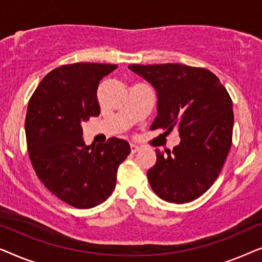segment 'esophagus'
Returning a JSON list of instances; mask_svg holds the SVG:
<instances>
[{
  "mask_svg": "<svg viewBox=\"0 0 262 262\" xmlns=\"http://www.w3.org/2000/svg\"><path fill=\"white\" fill-rule=\"evenodd\" d=\"M139 149H141V146H138L136 144H131V152L132 154H136L137 151H139Z\"/></svg>",
  "mask_w": 262,
  "mask_h": 262,
  "instance_id": "1",
  "label": "esophagus"
}]
</instances>
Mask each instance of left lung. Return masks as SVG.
Listing matches in <instances>:
<instances>
[{"mask_svg": "<svg viewBox=\"0 0 262 262\" xmlns=\"http://www.w3.org/2000/svg\"><path fill=\"white\" fill-rule=\"evenodd\" d=\"M157 92L151 130H179L181 141L167 155L156 150L148 170L152 191L169 203L199 198L220 175L232 142L234 112L227 89L210 70L185 64H131Z\"/></svg>", "mask_w": 262, "mask_h": 262, "instance_id": "left-lung-1", "label": "left lung"}]
</instances>
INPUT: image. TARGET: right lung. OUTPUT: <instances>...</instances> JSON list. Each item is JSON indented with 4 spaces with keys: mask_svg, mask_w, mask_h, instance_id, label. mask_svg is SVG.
Wrapping results in <instances>:
<instances>
[{
    "mask_svg": "<svg viewBox=\"0 0 262 262\" xmlns=\"http://www.w3.org/2000/svg\"><path fill=\"white\" fill-rule=\"evenodd\" d=\"M118 66L74 63L42 78L28 102L25 131L30 160L46 188L77 209H91L112 194L119 164L130 154L124 139L85 145L81 124L98 117V85Z\"/></svg>",
    "mask_w": 262,
    "mask_h": 262,
    "instance_id": "1",
    "label": "right lung"
}]
</instances>
